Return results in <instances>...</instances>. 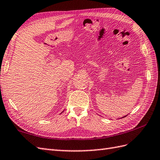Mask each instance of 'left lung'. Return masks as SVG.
<instances>
[{"label": "left lung", "mask_w": 160, "mask_h": 160, "mask_svg": "<svg viewBox=\"0 0 160 160\" xmlns=\"http://www.w3.org/2000/svg\"><path fill=\"white\" fill-rule=\"evenodd\" d=\"M125 117H126V116H123V117H122V118H125Z\"/></svg>", "instance_id": "obj_1"}]
</instances>
